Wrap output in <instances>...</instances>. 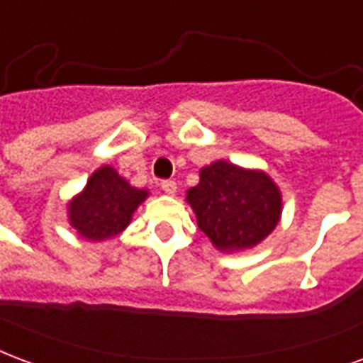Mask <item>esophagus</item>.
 <instances>
[{"instance_id": "1", "label": "esophagus", "mask_w": 363, "mask_h": 363, "mask_svg": "<svg viewBox=\"0 0 363 363\" xmlns=\"http://www.w3.org/2000/svg\"><path fill=\"white\" fill-rule=\"evenodd\" d=\"M161 189L165 194H174L177 192V182L174 181H163L161 182Z\"/></svg>"}]
</instances>
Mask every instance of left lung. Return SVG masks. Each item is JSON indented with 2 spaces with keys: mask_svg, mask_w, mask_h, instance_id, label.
I'll list each match as a JSON object with an SVG mask.
<instances>
[{
  "mask_svg": "<svg viewBox=\"0 0 363 363\" xmlns=\"http://www.w3.org/2000/svg\"><path fill=\"white\" fill-rule=\"evenodd\" d=\"M186 200L198 227L219 250L254 248L277 227L281 192L262 171L216 161L200 171Z\"/></svg>",
  "mask_w": 363,
  "mask_h": 363,
  "instance_id": "8db88e82",
  "label": "left lung"
}]
</instances>
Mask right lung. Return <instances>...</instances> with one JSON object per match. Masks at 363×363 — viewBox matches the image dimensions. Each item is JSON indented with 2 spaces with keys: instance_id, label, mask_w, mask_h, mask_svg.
<instances>
[{
  "instance_id": "add662e5",
  "label": "right lung",
  "mask_w": 363,
  "mask_h": 363,
  "mask_svg": "<svg viewBox=\"0 0 363 363\" xmlns=\"http://www.w3.org/2000/svg\"><path fill=\"white\" fill-rule=\"evenodd\" d=\"M146 190L134 189L113 167H101L90 177L82 194L69 206V221L86 240H106L130 223Z\"/></svg>"
}]
</instances>
